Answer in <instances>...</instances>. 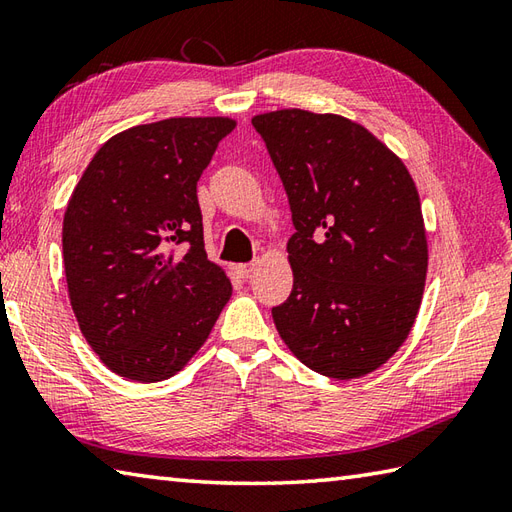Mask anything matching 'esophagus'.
Instances as JSON below:
<instances>
[{
    "label": "esophagus",
    "instance_id": "obj_1",
    "mask_svg": "<svg viewBox=\"0 0 512 512\" xmlns=\"http://www.w3.org/2000/svg\"><path fill=\"white\" fill-rule=\"evenodd\" d=\"M253 268H255V264H237L233 270H235V275H237V277L246 279L250 273H253Z\"/></svg>",
    "mask_w": 512,
    "mask_h": 512
}]
</instances>
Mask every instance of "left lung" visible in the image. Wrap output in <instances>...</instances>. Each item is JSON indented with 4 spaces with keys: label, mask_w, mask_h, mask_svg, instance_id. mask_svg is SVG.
I'll list each match as a JSON object with an SVG mask.
<instances>
[{
    "label": "left lung",
    "mask_w": 512,
    "mask_h": 512,
    "mask_svg": "<svg viewBox=\"0 0 512 512\" xmlns=\"http://www.w3.org/2000/svg\"><path fill=\"white\" fill-rule=\"evenodd\" d=\"M253 127L290 202V297L273 308L303 365L358 378L405 343L427 277L420 198L402 160L336 114L279 110Z\"/></svg>",
    "instance_id": "obj_1"
}]
</instances>
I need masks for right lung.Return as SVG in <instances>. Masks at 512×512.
<instances>
[{
	"label": "right lung",
	"mask_w": 512,
	"mask_h": 512,
	"mask_svg": "<svg viewBox=\"0 0 512 512\" xmlns=\"http://www.w3.org/2000/svg\"><path fill=\"white\" fill-rule=\"evenodd\" d=\"M235 129L222 116L138 125L96 151L63 215L79 328L118 376L158 383L209 339L231 281L206 259L198 180Z\"/></svg>",
	"instance_id": "right-lung-1"
}]
</instances>
